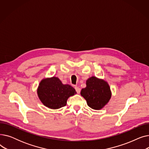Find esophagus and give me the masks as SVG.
I'll return each mask as SVG.
<instances>
[{"instance_id": "1", "label": "esophagus", "mask_w": 149, "mask_h": 149, "mask_svg": "<svg viewBox=\"0 0 149 149\" xmlns=\"http://www.w3.org/2000/svg\"><path fill=\"white\" fill-rule=\"evenodd\" d=\"M75 89L76 90V92H77V93H80V91H81V89L78 86H75Z\"/></svg>"}]
</instances>
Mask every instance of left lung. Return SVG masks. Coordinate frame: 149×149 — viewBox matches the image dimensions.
<instances>
[{
    "instance_id": "8db88e82",
    "label": "left lung",
    "mask_w": 149,
    "mask_h": 149,
    "mask_svg": "<svg viewBox=\"0 0 149 149\" xmlns=\"http://www.w3.org/2000/svg\"><path fill=\"white\" fill-rule=\"evenodd\" d=\"M86 87L81 91V95L88 105L94 110L103 109L110 100L112 92L108 83L103 79L92 76L86 80Z\"/></svg>"
}]
</instances>
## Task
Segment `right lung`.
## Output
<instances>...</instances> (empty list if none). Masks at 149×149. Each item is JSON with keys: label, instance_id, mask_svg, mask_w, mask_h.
Here are the masks:
<instances>
[{"label": "right lung", "instance_id": "obj_1", "mask_svg": "<svg viewBox=\"0 0 149 149\" xmlns=\"http://www.w3.org/2000/svg\"><path fill=\"white\" fill-rule=\"evenodd\" d=\"M38 98L46 107L58 109L66 105L69 97L77 93L69 84H63L56 77L42 79L37 90Z\"/></svg>", "mask_w": 149, "mask_h": 149}]
</instances>
